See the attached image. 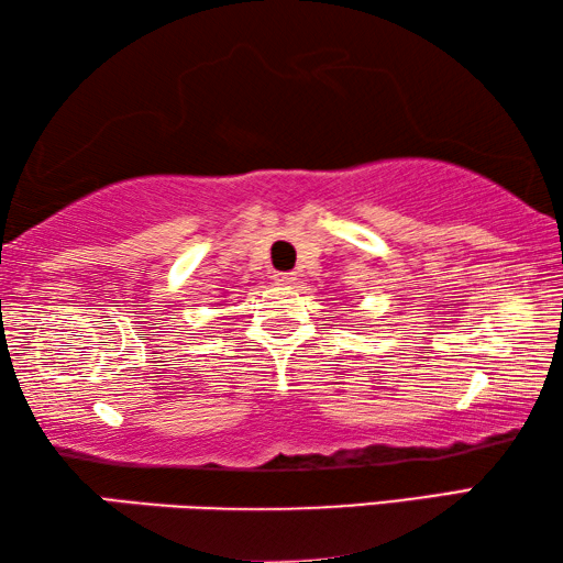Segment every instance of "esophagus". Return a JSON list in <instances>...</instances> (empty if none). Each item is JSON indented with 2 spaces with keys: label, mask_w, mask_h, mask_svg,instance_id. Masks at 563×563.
<instances>
[{
  "label": "esophagus",
  "mask_w": 563,
  "mask_h": 563,
  "mask_svg": "<svg viewBox=\"0 0 563 563\" xmlns=\"http://www.w3.org/2000/svg\"><path fill=\"white\" fill-rule=\"evenodd\" d=\"M274 282L282 284V287H287V284L297 282V276H294L291 272H276V274H274Z\"/></svg>",
  "instance_id": "1"
}]
</instances>
